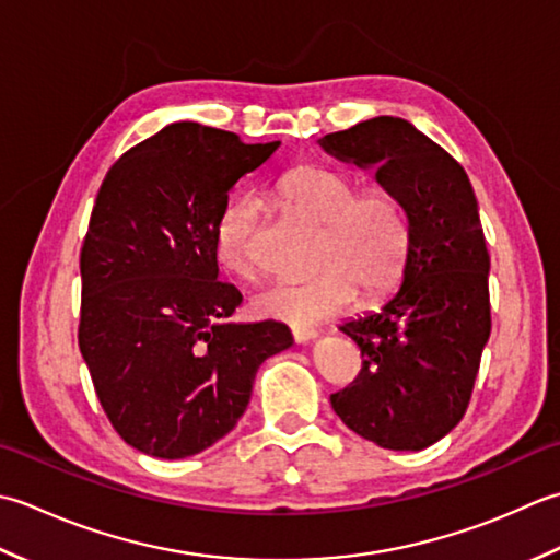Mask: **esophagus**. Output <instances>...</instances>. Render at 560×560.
I'll return each instance as SVG.
<instances>
[{"label":"esophagus","instance_id":"34e87169","mask_svg":"<svg viewBox=\"0 0 560 560\" xmlns=\"http://www.w3.org/2000/svg\"><path fill=\"white\" fill-rule=\"evenodd\" d=\"M316 336H318L316 328H292V338L296 343H310V340H314Z\"/></svg>","mask_w":560,"mask_h":560}]
</instances>
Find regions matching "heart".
Masks as SVG:
<instances>
[{
	"mask_svg": "<svg viewBox=\"0 0 560 560\" xmlns=\"http://www.w3.org/2000/svg\"><path fill=\"white\" fill-rule=\"evenodd\" d=\"M290 210L322 226L312 258L314 276L280 280L254 296L258 316L310 326L355 304L374 302L404 278L410 250V222L404 202L384 188L358 192V180L326 166H300L280 180ZM260 205L236 196L214 224L212 248L222 270L234 278L256 276L254 236Z\"/></svg>",
	"mask_w": 560,
	"mask_h": 560,
	"instance_id": "heart-1",
	"label": "heart"
}]
</instances>
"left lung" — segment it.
Instances as JSON below:
<instances>
[{"instance_id": "8db88e82", "label": "left lung", "mask_w": 560, "mask_h": 560, "mask_svg": "<svg viewBox=\"0 0 560 560\" xmlns=\"http://www.w3.org/2000/svg\"><path fill=\"white\" fill-rule=\"evenodd\" d=\"M318 144L374 168L410 222L401 288L340 326L358 343L362 370L330 394V406L384 450H425L464 418L490 336V256L474 188L462 164L404 118L362 120Z\"/></svg>"}]
</instances>
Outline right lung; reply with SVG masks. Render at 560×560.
Returning <instances> with one entry per match:
<instances>
[{
	"label": "right lung",
	"instance_id": "add662e5",
	"mask_svg": "<svg viewBox=\"0 0 560 560\" xmlns=\"http://www.w3.org/2000/svg\"><path fill=\"white\" fill-rule=\"evenodd\" d=\"M280 147L171 122L98 188L82 246L79 350L110 425L159 459L212 447L244 416L260 364L294 340L280 322L234 324L212 234L230 190Z\"/></svg>",
	"mask_w": 560,
	"mask_h": 560
}]
</instances>
